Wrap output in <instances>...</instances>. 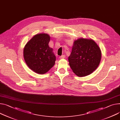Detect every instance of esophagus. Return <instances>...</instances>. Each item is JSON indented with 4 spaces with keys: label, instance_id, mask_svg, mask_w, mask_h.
<instances>
[{
    "label": "esophagus",
    "instance_id": "34e87169",
    "mask_svg": "<svg viewBox=\"0 0 120 120\" xmlns=\"http://www.w3.org/2000/svg\"><path fill=\"white\" fill-rule=\"evenodd\" d=\"M65 58V55H62V56L60 57V59H64V58Z\"/></svg>",
    "mask_w": 120,
    "mask_h": 120
}]
</instances>
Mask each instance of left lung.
I'll return each mask as SVG.
<instances>
[{"label": "left lung", "mask_w": 120, "mask_h": 120, "mask_svg": "<svg viewBox=\"0 0 120 120\" xmlns=\"http://www.w3.org/2000/svg\"><path fill=\"white\" fill-rule=\"evenodd\" d=\"M101 58L100 49L93 40L81 38L73 42L68 60L73 72L78 76L84 77L98 68Z\"/></svg>", "instance_id": "8db88e82"}]
</instances>
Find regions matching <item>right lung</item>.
<instances>
[{
  "label": "right lung",
  "instance_id": "right-lung-1",
  "mask_svg": "<svg viewBox=\"0 0 120 120\" xmlns=\"http://www.w3.org/2000/svg\"><path fill=\"white\" fill-rule=\"evenodd\" d=\"M50 38L48 34H37L27 43L23 49L27 66L38 74L47 72L55 63L56 56L49 45Z\"/></svg>",
  "mask_w": 120,
  "mask_h": 120
}]
</instances>
